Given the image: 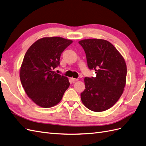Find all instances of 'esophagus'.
Listing matches in <instances>:
<instances>
[{
  "label": "esophagus",
  "instance_id": "esophagus-1",
  "mask_svg": "<svg viewBox=\"0 0 146 146\" xmlns=\"http://www.w3.org/2000/svg\"><path fill=\"white\" fill-rule=\"evenodd\" d=\"M71 80H72L73 82H76L78 80V79H76V78H71Z\"/></svg>",
  "mask_w": 146,
  "mask_h": 146
}]
</instances>
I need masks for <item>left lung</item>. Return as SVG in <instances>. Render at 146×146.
<instances>
[{"label":"left lung","mask_w":146,"mask_h":146,"mask_svg":"<svg viewBox=\"0 0 146 146\" xmlns=\"http://www.w3.org/2000/svg\"><path fill=\"white\" fill-rule=\"evenodd\" d=\"M79 44L86 55L89 69L96 74V77L84 78L81 101L92 111L108 110L118 101L124 90L127 73L125 60L106 40L84 39Z\"/></svg>","instance_id":"8db88e82"}]
</instances>
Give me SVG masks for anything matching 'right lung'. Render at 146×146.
I'll list each match as a JSON object with an SVG mask.
<instances>
[{"label": "right lung", "instance_id": "obj_1", "mask_svg": "<svg viewBox=\"0 0 146 146\" xmlns=\"http://www.w3.org/2000/svg\"><path fill=\"white\" fill-rule=\"evenodd\" d=\"M73 42L60 37H44L31 45L23 58L20 77L28 96L37 106L50 108L62 100L68 78L54 72L62 52Z\"/></svg>", "mask_w": 146, "mask_h": 146}]
</instances>
